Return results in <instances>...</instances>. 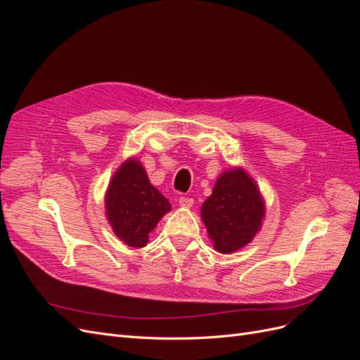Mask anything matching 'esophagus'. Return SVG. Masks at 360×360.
Listing matches in <instances>:
<instances>
[{
	"mask_svg": "<svg viewBox=\"0 0 360 360\" xmlns=\"http://www.w3.org/2000/svg\"><path fill=\"white\" fill-rule=\"evenodd\" d=\"M179 204H180L181 207H184V209H189V207H192V205H193V198H189V197H180Z\"/></svg>",
	"mask_w": 360,
	"mask_h": 360,
	"instance_id": "34e87169",
	"label": "esophagus"
}]
</instances>
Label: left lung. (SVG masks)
<instances>
[{"mask_svg": "<svg viewBox=\"0 0 360 360\" xmlns=\"http://www.w3.org/2000/svg\"><path fill=\"white\" fill-rule=\"evenodd\" d=\"M266 214L255 181L242 168L221 174L201 207V219L221 254H231L252 242Z\"/></svg>", "mask_w": 360, "mask_h": 360, "instance_id": "8db88e82", "label": "left lung"}]
</instances>
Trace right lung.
<instances>
[{
    "instance_id": "obj_1",
    "label": "right lung",
    "mask_w": 360,
    "mask_h": 360,
    "mask_svg": "<svg viewBox=\"0 0 360 360\" xmlns=\"http://www.w3.org/2000/svg\"><path fill=\"white\" fill-rule=\"evenodd\" d=\"M106 217L114 234L132 248H144L169 201L150 183L136 159L126 160L112 176L105 197Z\"/></svg>"
}]
</instances>
